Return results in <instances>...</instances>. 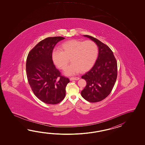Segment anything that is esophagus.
I'll list each match as a JSON object with an SVG mask.
<instances>
[{
  "label": "esophagus",
  "instance_id": "1",
  "mask_svg": "<svg viewBox=\"0 0 145 145\" xmlns=\"http://www.w3.org/2000/svg\"><path fill=\"white\" fill-rule=\"evenodd\" d=\"M79 77H71L70 78V80L71 81H72V80H79Z\"/></svg>",
  "mask_w": 145,
  "mask_h": 145
}]
</instances>
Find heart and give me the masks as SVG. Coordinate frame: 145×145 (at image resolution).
Here are the masks:
<instances>
[{
	"mask_svg": "<svg viewBox=\"0 0 145 145\" xmlns=\"http://www.w3.org/2000/svg\"><path fill=\"white\" fill-rule=\"evenodd\" d=\"M61 49H54L52 53V60L60 69H64L71 58V64L65 68L64 73L71 76L80 72L88 71L95 64L99 54L96 43L88 40H68L62 43Z\"/></svg>",
	"mask_w": 145,
	"mask_h": 145,
	"instance_id": "heart-1",
	"label": "heart"
}]
</instances>
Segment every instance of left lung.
Listing matches in <instances>:
<instances>
[{
    "instance_id": "obj_1",
    "label": "left lung",
    "mask_w": 145,
    "mask_h": 145,
    "mask_svg": "<svg viewBox=\"0 0 145 145\" xmlns=\"http://www.w3.org/2000/svg\"><path fill=\"white\" fill-rule=\"evenodd\" d=\"M83 36L96 43L99 55L92 68L81 77L86 81V85L81 94L88 102H100L109 95L114 86L117 78V63L109 46L91 36Z\"/></svg>"
}]
</instances>
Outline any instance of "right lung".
I'll list each match as a JSON object with an SVG mask.
<instances>
[{
    "mask_svg": "<svg viewBox=\"0 0 145 145\" xmlns=\"http://www.w3.org/2000/svg\"><path fill=\"white\" fill-rule=\"evenodd\" d=\"M63 37H48L31 50L26 59L28 81L38 99L47 104L55 105L65 98L66 87L69 82L62 76L53 64L52 53Z\"/></svg>",
    "mask_w": 145,
    "mask_h": 145,
    "instance_id": "right-lung-1",
    "label": "right lung"
}]
</instances>
